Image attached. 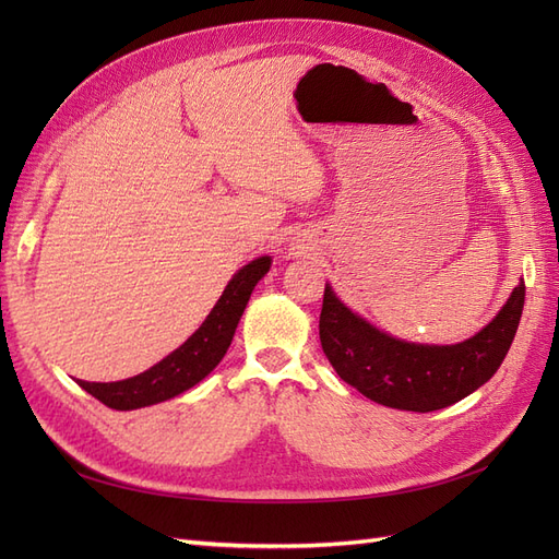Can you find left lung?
Returning a JSON list of instances; mask_svg holds the SVG:
<instances>
[{
	"label": "left lung",
	"mask_w": 559,
	"mask_h": 559,
	"mask_svg": "<svg viewBox=\"0 0 559 559\" xmlns=\"http://www.w3.org/2000/svg\"><path fill=\"white\" fill-rule=\"evenodd\" d=\"M522 306L524 282L468 341L421 345L380 331L352 312L326 284L319 341L335 373L366 399L396 411L431 413L462 401L497 373L511 349Z\"/></svg>",
	"instance_id": "obj_1"
}]
</instances>
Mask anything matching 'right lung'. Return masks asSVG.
<instances>
[{"label": "right lung", "mask_w": 559, "mask_h": 559, "mask_svg": "<svg viewBox=\"0 0 559 559\" xmlns=\"http://www.w3.org/2000/svg\"><path fill=\"white\" fill-rule=\"evenodd\" d=\"M270 265H273L270 257H259L242 265L226 284L222 298L216 300L202 326L179 349L167 354L163 361L144 373L118 382L79 380V386L114 411H138L183 394L186 389L205 380L224 359L253 286L267 275Z\"/></svg>", "instance_id": "right-lung-1"}]
</instances>
